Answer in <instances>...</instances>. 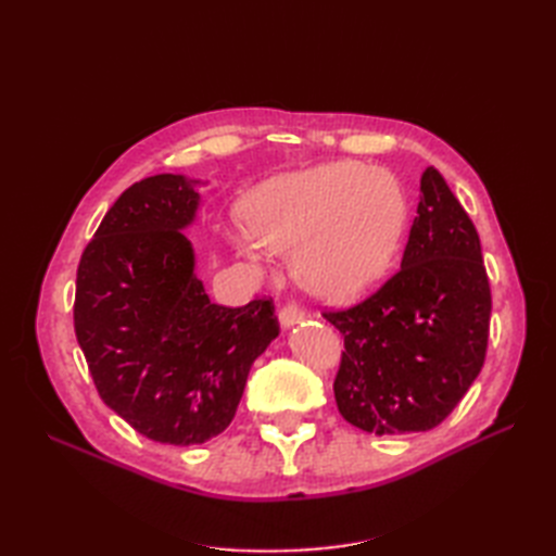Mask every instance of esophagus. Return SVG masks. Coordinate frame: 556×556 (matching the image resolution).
Masks as SVG:
<instances>
[{
    "mask_svg": "<svg viewBox=\"0 0 556 556\" xmlns=\"http://www.w3.org/2000/svg\"><path fill=\"white\" fill-rule=\"evenodd\" d=\"M278 317H280V325L282 327H292V325L299 323L301 317H304V308H301L299 304H294V301H288V304L280 308Z\"/></svg>",
    "mask_w": 556,
    "mask_h": 556,
    "instance_id": "34e87169",
    "label": "esophagus"
}]
</instances>
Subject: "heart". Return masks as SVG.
Returning a JSON list of instances; mask_svg holds the SVG:
<instances>
[{
  "label": "heart",
  "mask_w": 556,
  "mask_h": 556,
  "mask_svg": "<svg viewBox=\"0 0 556 556\" xmlns=\"http://www.w3.org/2000/svg\"><path fill=\"white\" fill-rule=\"evenodd\" d=\"M243 223L260 245L294 250V271L313 292L348 299L392 264L406 199L390 172L333 162L264 182L245 199Z\"/></svg>",
  "instance_id": "heart-1"
}]
</instances>
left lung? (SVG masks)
Wrapping results in <instances>:
<instances>
[{"mask_svg": "<svg viewBox=\"0 0 556 556\" xmlns=\"http://www.w3.org/2000/svg\"><path fill=\"white\" fill-rule=\"evenodd\" d=\"M401 268L359 304L323 315L343 336L333 396L376 435L439 427L478 378L492 292L476 225L439 169L422 174Z\"/></svg>", "mask_w": 556, "mask_h": 556, "instance_id": "1", "label": "left lung"}]
</instances>
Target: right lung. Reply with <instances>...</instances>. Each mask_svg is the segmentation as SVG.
Here are the masks:
<instances>
[{
    "mask_svg": "<svg viewBox=\"0 0 556 556\" xmlns=\"http://www.w3.org/2000/svg\"><path fill=\"white\" fill-rule=\"evenodd\" d=\"M185 176L134 182L76 271L74 329L99 396L146 439L201 445L237 415L250 366L280 333L274 299L217 306L182 229L199 194Z\"/></svg>",
    "mask_w": 556,
    "mask_h": 556,
    "instance_id": "obj_1",
    "label": "right lung"
}]
</instances>
